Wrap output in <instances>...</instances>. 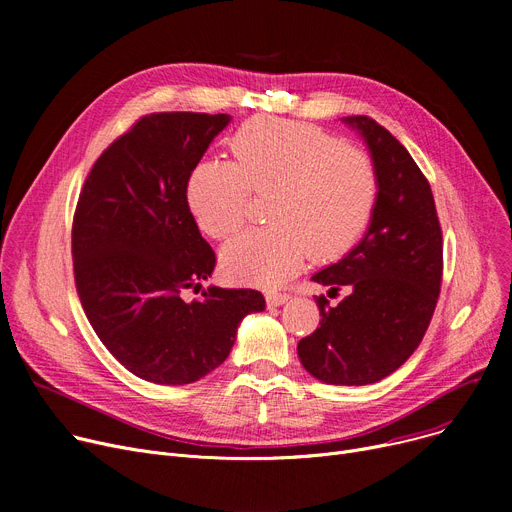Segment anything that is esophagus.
Listing matches in <instances>:
<instances>
[{
    "instance_id": "esophagus-1",
    "label": "esophagus",
    "mask_w": 512,
    "mask_h": 512,
    "mask_svg": "<svg viewBox=\"0 0 512 512\" xmlns=\"http://www.w3.org/2000/svg\"><path fill=\"white\" fill-rule=\"evenodd\" d=\"M288 299H290V294H286V292H276V290L265 292V301H267V305H270V307H280Z\"/></svg>"
}]
</instances>
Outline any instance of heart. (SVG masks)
I'll use <instances>...</instances> for the list:
<instances>
[{
  "label": "heart",
  "mask_w": 512,
  "mask_h": 512,
  "mask_svg": "<svg viewBox=\"0 0 512 512\" xmlns=\"http://www.w3.org/2000/svg\"><path fill=\"white\" fill-rule=\"evenodd\" d=\"M234 161L207 159L191 172L186 201L199 228L232 236L247 218L251 191H274V222L230 240L224 272L255 286H280L305 261L336 259L357 245L380 197L373 159L305 122L257 116L230 139Z\"/></svg>",
  "instance_id": "1"
}]
</instances>
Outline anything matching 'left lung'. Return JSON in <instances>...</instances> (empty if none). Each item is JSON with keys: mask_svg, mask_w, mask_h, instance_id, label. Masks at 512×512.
I'll list each match as a JSON object with an SVG mask.
<instances>
[{"mask_svg": "<svg viewBox=\"0 0 512 512\" xmlns=\"http://www.w3.org/2000/svg\"><path fill=\"white\" fill-rule=\"evenodd\" d=\"M342 120L367 143L380 197L359 245L311 278L348 294L336 307L324 294L315 299L319 328L297 353L324 384L365 386L396 371L425 336L442 284V228L411 153L367 116Z\"/></svg>", "mask_w": 512, "mask_h": 512, "instance_id": "1", "label": "left lung"}]
</instances>
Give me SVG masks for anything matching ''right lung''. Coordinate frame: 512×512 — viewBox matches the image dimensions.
<instances>
[{
  "label": "right lung",
  "mask_w": 512,
  "mask_h": 512,
  "mask_svg": "<svg viewBox=\"0 0 512 512\" xmlns=\"http://www.w3.org/2000/svg\"><path fill=\"white\" fill-rule=\"evenodd\" d=\"M228 114H149L95 161L72 222L74 282L99 340L141 380L182 386L220 367L245 315L263 311L251 288L209 286L215 253L186 201V184Z\"/></svg>",
  "instance_id": "1"
}]
</instances>
